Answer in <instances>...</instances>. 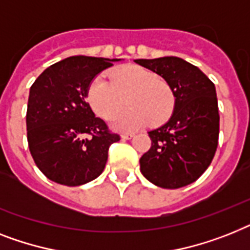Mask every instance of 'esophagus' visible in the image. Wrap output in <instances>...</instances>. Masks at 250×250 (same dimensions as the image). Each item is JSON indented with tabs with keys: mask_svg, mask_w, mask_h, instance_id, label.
<instances>
[{
	"mask_svg": "<svg viewBox=\"0 0 250 250\" xmlns=\"http://www.w3.org/2000/svg\"><path fill=\"white\" fill-rule=\"evenodd\" d=\"M121 137H122V140H129L133 137V133H122Z\"/></svg>",
	"mask_w": 250,
	"mask_h": 250,
	"instance_id": "1",
	"label": "esophagus"
}]
</instances>
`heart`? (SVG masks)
Segmentation results:
<instances>
[{
  "label": "heart",
  "instance_id": "1",
  "mask_svg": "<svg viewBox=\"0 0 250 250\" xmlns=\"http://www.w3.org/2000/svg\"><path fill=\"white\" fill-rule=\"evenodd\" d=\"M114 127L118 131L132 132L151 125H163L172 115L176 105L172 87L157 73L140 65H127L113 70L110 82L97 77L87 90V101L99 117L106 121L114 119L125 106Z\"/></svg>",
  "mask_w": 250,
  "mask_h": 250
}]
</instances>
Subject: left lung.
Segmentation results:
<instances>
[{"instance_id":"8db88e82","label":"left lung","mask_w":250,"mask_h":250,"mask_svg":"<svg viewBox=\"0 0 250 250\" xmlns=\"http://www.w3.org/2000/svg\"><path fill=\"white\" fill-rule=\"evenodd\" d=\"M135 62L163 77L176 96L171 119L149 132L151 147L140 159L141 173L159 188H184L206 172L216 154L220 133L216 87L200 69L181 58Z\"/></svg>"}]
</instances>
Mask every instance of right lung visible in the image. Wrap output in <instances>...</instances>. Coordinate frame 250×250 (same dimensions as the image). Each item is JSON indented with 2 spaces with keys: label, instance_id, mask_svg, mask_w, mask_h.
<instances>
[{
  "label": "right lung",
  "instance_id": "1",
  "mask_svg": "<svg viewBox=\"0 0 250 250\" xmlns=\"http://www.w3.org/2000/svg\"><path fill=\"white\" fill-rule=\"evenodd\" d=\"M118 60L70 56L48 66L30 87L28 146L48 180L79 186L104 171L109 146L121 137L95 117L86 97L93 78Z\"/></svg>",
  "mask_w": 250,
  "mask_h": 250
}]
</instances>
